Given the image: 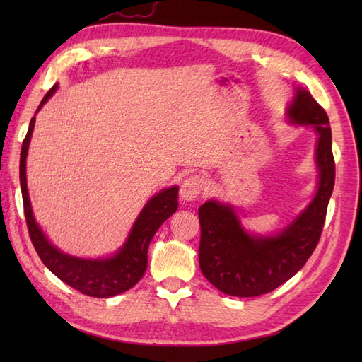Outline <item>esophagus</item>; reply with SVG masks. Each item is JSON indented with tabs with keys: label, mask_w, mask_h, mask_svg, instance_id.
Listing matches in <instances>:
<instances>
[{
	"label": "esophagus",
	"mask_w": 362,
	"mask_h": 362,
	"mask_svg": "<svg viewBox=\"0 0 362 362\" xmlns=\"http://www.w3.org/2000/svg\"><path fill=\"white\" fill-rule=\"evenodd\" d=\"M206 187V180L205 177L201 174H191L188 179L183 180L182 187H180V196L183 201H194L199 194H202V191Z\"/></svg>",
	"instance_id": "obj_1"
}]
</instances>
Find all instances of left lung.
<instances>
[{"mask_svg":"<svg viewBox=\"0 0 362 362\" xmlns=\"http://www.w3.org/2000/svg\"><path fill=\"white\" fill-rule=\"evenodd\" d=\"M288 119L292 124L313 126L319 135V185L313 202L274 236L249 235L228 204L209 201L199 209V266L205 279L227 296L257 297L279 288L305 266L320 240L334 187L329 119L303 88L296 90Z\"/></svg>","mask_w":362,"mask_h":362,"instance_id":"8db88e82","label":"left lung"}]
</instances>
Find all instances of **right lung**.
<instances>
[{
  "label": "right lung",
  "mask_w": 362,
  "mask_h": 362,
  "mask_svg": "<svg viewBox=\"0 0 362 362\" xmlns=\"http://www.w3.org/2000/svg\"><path fill=\"white\" fill-rule=\"evenodd\" d=\"M57 83L42 99L37 112L42 109L46 101L56 93ZM35 124V117L29 122L28 134L23 140L21 156H20V185L23 194V206H25V218L28 224V232L30 241L35 247L38 257L49 271L66 283L68 286L78 289L79 292L90 297H113L118 296L141 280V276L148 267V247L160 226L177 210V196L179 188L171 187L160 191L149 202L144 205L140 216L130 230L124 245L110 258L101 259H83L76 258L59 249L48 241L37 226L33 209H30L28 185H26V157L29 149V141L33 136Z\"/></svg>",
  "instance_id": "right-lung-1"
}]
</instances>
